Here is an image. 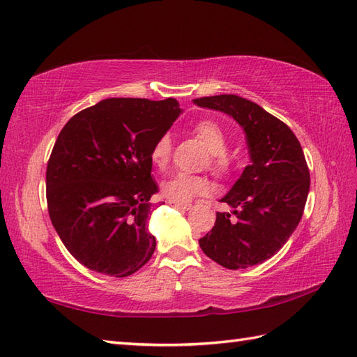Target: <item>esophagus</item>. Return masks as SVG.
Segmentation results:
<instances>
[{"label":"esophagus","mask_w":357,"mask_h":357,"mask_svg":"<svg viewBox=\"0 0 357 357\" xmlns=\"http://www.w3.org/2000/svg\"><path fill=\"white\" fill-rule=\"evenodd\" d=\"M169 204L172 206V208H176V209H183V211H189L192 208L191 204H188V203H178V202H169Z\"/></svg>","instance_id":"34e87169"}]
</instances>
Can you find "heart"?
I'll return each mask as SVG.
<instances>
[{"label":"heart","mask_w":357,"mask_h":357,"mask_svg":"<svg viewBox=\"0 0 357 357\" xmlns=\"http://www.w3.org/2000/svg\"><path fill=\"white\" fill-rule=\"evenodd\" d=\"M194 134L200 139L206 149L211 153V165L218 172H227L231 168V162L226 155L227 151V136L225 130L211 119L197 122L192 128ZM172 144L168 134L158 137L149 151L151 162L158 169H165L171 160ZM163 195L168 197L172 202L186 203L191 202L195 197L206 195L212 191V185L208 178L200 176H191V174H176L168 178L162 185Z\"/></svg>","instance_id":"heart-1"}]
</instances>
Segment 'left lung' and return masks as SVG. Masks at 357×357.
<instances>
[{
  "mask_svg": "<svg viewBox=\"0 0 357 357\" xmlns=\"http://www.w3.org/2000/svg\"><path fill=\"white\" fill-rule=\"evenodd\" d=\"M194 104L234 117L245 132L252 162L221 199L232 213L217 212L200 248L231 271L261 264L287 243L303 217L310 189L303 148L286 123L255 102L220 94Z\"/></svg>",
  "mask_w": 357,
  "mask_h": 357,
  "instance_id": "8db88e82",
  "label": "left lung"
}]
</instances>
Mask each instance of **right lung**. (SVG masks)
<instances>
[{"label":"right lung","instance_id":"right-lung-1","mask_svg":"<svg viewBox=\"0 0 357 357\" xmlns=\"http://www.w3.org/2000/svg\"><path fill=\"white\" fill-rule=\"evenodd\" d=\"M181 109L172 98H109L75 114L47 163V206L54 231L79 263L123 278L153 257L148 231L158 191L149 151Z\"/></svg>","mask_w":357,"mask_h":357}]
</instances>
